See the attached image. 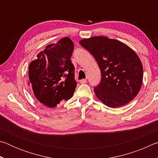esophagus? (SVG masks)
<instances>
[{
    "label": "esophagus",
    "instance_id": "1",
    "mask_svg": "<svg viewBox=\"0 0 158 158\" xmlns=\"http://www.w3.org/2000/svg\"><path fill=\"white\" fill-rule=\"evenodd\" d=\"M80 83H81V84H85V83L87 82V80L85 79H81V80H80V81H79Z\"/></svg>",
    "mask_w": 158,
    "mask_h": 158
}]
</instances>
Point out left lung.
Instances as JSON below:
<instances>
[{
  "instance_id": "1",
  "label": "left lung",
  "mask_w": 158,
  "mask_h": 158,
  "mask_svg": "<svg viewBox=\"0 0 158 158\" xmlns=\"http://www.w3.org/2000/svg\"><path fill=\"white\" fill-rule=\"evenodd\" d=\"M79 44L91 53L100 67L101 81L94 88L99 100L116 108L137 96L142 84L143 66L132 49L104 36L84 39Z\"/></svg>"
}]
</instances>
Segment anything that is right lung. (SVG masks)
Returning a JSON list of instances; mask_svg holds the SVG:
<instances>
[{"mask_svg": "<svg viewBox=\"0 0 158 158\" xmlns=\"http://www.w3.org/2000/svg\"><path fill=\"white\" fill-rule=\"evenodd\" d=\"M74 44L69 37L49 44L29 65L28 78L35 97L50 108L70 99L77 86L71 61Z\"/></svg>", "mask_w": 158, "mask_h": 158, "instance_id": "1", "label": "right lung"}]
</instances>
